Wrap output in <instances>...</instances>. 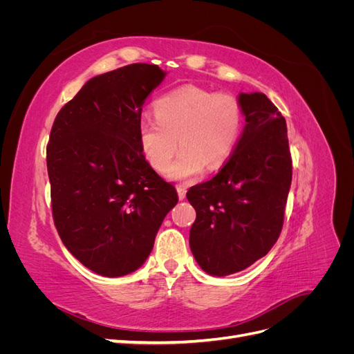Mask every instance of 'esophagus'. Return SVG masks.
Wrapping results in <instances>:
<instances>
[{
	"label": "esophagus",
	"instance_id": "1",
	"mask_svg": "<svg viewBox=\"0 0 354 354\" xmlns=\"http://www.w3.org/2000/svg\"><path fill=\"white\" fill-rule=\"evenodd\" d=\"M186 187L185 186H177V195H178V199L183 201L186 198Z\"/></svg>",
	"mask_w": 354,
	"mask_h": 354
}]
</instances>
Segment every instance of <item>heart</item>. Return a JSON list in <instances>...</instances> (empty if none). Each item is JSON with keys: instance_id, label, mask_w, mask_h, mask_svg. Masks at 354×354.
Masks as SVG:
<instances>
[{"instance_id": "b5f03b06", "label": "heart", "mask_w": 354, "mask_h": 354, "mask_svg": "<svg viewBox=\"0 0 354 354\" xmlns=\"http://www.w3.org/2000/svg\"><path fill=\"white\" fill-rule=\"evenodd\" d=\"M242 130L243 111L234 95L185 85L156 100L155 116L140 118L138 143L147 162L164 171L180 142L182 151L167 177L192 180L207 165L217 169L226 162Z\"/></svg>"}]
</instances>
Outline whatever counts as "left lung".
<instances>
[{
    "instance_id": "1",
    "label": "left lung",
    "mask_w": 354,
    "mask_h": 354,
    "mask_svg": "<svg viewBox=\"0 0 354 354\" xmlns=\"http://www.w3.org/2000/svg\"><path fill=\"white\" fill-rule=\"evenodd\" d=\"M238 100L246 122L238 146L216 177L186 195L196 211L190 250L212 276L241 272L272 250L292 180L282 113L263 93H241Z\"/></svg>"
}]
</instances>
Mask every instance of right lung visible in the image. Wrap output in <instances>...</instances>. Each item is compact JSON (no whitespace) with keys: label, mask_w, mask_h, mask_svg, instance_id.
Listing matches in <instances>:
<instances>
[{"label":"right lung","mask_w":354,"mask_h":354,"mask_svg":"<svg viewBox=\"0 0 354 354\" xmlns=\"http://www.w3.org/2000/svg\"><path fill=\"white\" fill-rule=\"evenodd\" d=\"M133 63L84 84L57 113L47 145L55 226L69 252L106 277L137 270L177 201L138 143L145 100L164 81Z\"/></svg>","instance_id":"1"}]
</instances>
